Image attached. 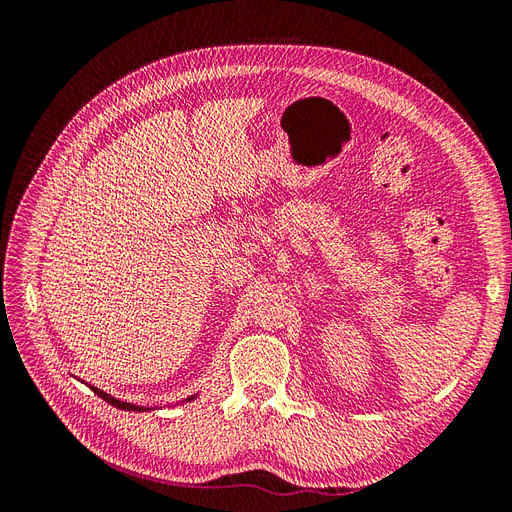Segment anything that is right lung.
Masks as SVG:
<instances>
[{
    "label": "right lung",
    "instance_id": "right-lung-1",
    "mask_svg": "<svg viewBox=\"0 0 512 512\" xmlns=\"http://www.w3.org/2000/svg\"><path fill=\"white\" fill-rule=\"evenodd\" d=\"M91 391L94 393H98V397H102L106 404H111V406H115V408H119V410H130V412H145V410H149V408H143V406H134V404H128V401H119V399H115V397H111L108 393H104V391H100V389H96V386H89ZM196 397V395H194ZM194 397H188V401H192Z\"/></svg>",
    "mask_w": 512,
    "mask_h": 512
}]
</instances>
